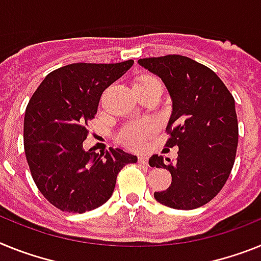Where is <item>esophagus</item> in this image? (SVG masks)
Instances as JSON below:
<instances>
[{
    "instance_id": "34e87169",
    "label": "esophagus",
    "mask_w": 261,
    "mask_h": 261,
    "mask_svg": "<svg viewBox=\"0 0 261 261\" xmlns=\"http://www.w3.org/2000/svg\"><path fill=\"white\" fill-rule=\"evenodd\" d=\"M148 157H145V155H140L139 157V164L140 165H148Z\"/></svg>"
}]
</instances>
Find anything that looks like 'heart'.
<instances>
[{
  "mask_svg": "<svg viewBox=\"0 0 261 261\" xmlns=\"http://www.w3.org/2000/svg\"><path fill=\"white\" fill-rule=\"evenodd\" d=\"M150 83L161 84V82L155 79V77L146 76L144 79H140L136 83V87ZM155 129H157V125L153 121H145L141 122V124H132V125H126L121 129L119 139L120 141L126 144V145L133 146V148H141L146 142V140L155 132Z\"/></svg>",
  "mask_w": 261,
  "mask_h": 261,
  "instance_id": "b5f03b06",
  "label": "heart"
}]
</instances>
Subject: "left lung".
Here are the masks:
<instances>
[{
  "label": "left lung",
  "mask_w": 261,
  "mask_h": 261,
  "mask_svg": "<svg viewBox=\"0 0 261 261\" xmlns=\"http://www.w3.org/2000/svg\"><path fill=\"white\" fill-rule=\"evenodd\" d=\"M139 64L161 77L173 101L166 146H178V158L168 165L162 155L149 158L152 168L171 174V185L154 193L155 200L177 210L203 206L222 190L235 162V100L217 73L188 57L144 58Z\"/></svg>",
  "instance_id": "1"
}]
</instances>
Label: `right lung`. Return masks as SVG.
<instances>
[{
  "label": "right lung",
  "mask_w": 261,
  "mask_h": 261,
  "mask_svg": "<svg viewBox=\"0 0 261 261\" xmlns=\"http://www.w3.org/2000/svg\"><path fill=\"white\" fill-rule=\"evenodd\" d=\"M133 66L72 63L53 71L31 96L23 120L26 160L37 188L53 206L83 214L104 204L116 178L137 157L119 148L84 150L88 121L101 93Z\"/></svg>",
  "instance_id": "right-lung-1"
}]
</instances>
